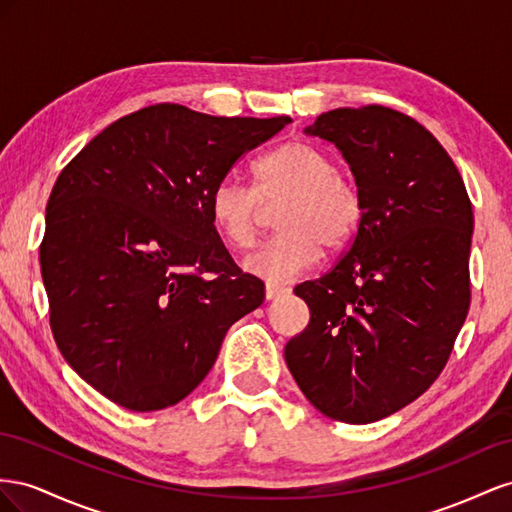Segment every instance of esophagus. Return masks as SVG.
<instances>
[{"instance_id": "esophagus-1", "label": "esophagus", "mask_w": 512, "mask_h": 512, "mask_svg": "<svg viewBox=\"0 0 512 512\" xmlns=\"http://www.w3.org/2000/svg\"><path fill=\"white\" fill-rule=\"evenodd\" d=\"M285 294H289L287 287L272 285V283L266 285V300H276V298H281V296H285Z\"/></svg>"}]
</instances>
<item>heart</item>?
Returning a JSON list of instances; mask_svg holds the SVG:
<instances>
[{"label":"heart","instance_id":"b5f03b06","mask_svg":"<svg viewBox=\"0 0 512 512\" xmlns=\"http://www.w3.org/2000/svg\"><path fill=\"white\" fill-rule=\"evenodd\" d=\"M276 210L281 231L244 259V268L261 279L287 281L309 270L321 255L343 248L362 223L364 203L354 182L339 173L326 150L306 141H289L255 165V191L236 178H223L210 193L216 231L233 248L253 246L264 203Z\"/></svg>","mask_w":512,"mask_h":512}]
</instances>
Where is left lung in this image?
Listing matches in <instances>:
<instances>
[{
  "label": "left lung",
  "instance_id": "obj_1",
  "mask_svg": "<svg viewBox=\"0 0 512 512\" xmlns=\"http://www.w3.org/2000/svg\"><path fill=\"white\" fill-rule=\"evenodd\" d=\"M304 133L337 145L364 212L337 266L294 289L311 321L285 362L321 414L369 425L446 367L470 309L472 203L440 141L399 111L332 109Z\"/></svg>",
  "mask_w": 512,
  "mask_h": 512
}]
</instances>
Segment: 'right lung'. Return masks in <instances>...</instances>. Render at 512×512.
Listing matches in <instances>:
<instances>
[{
  "label": "right lung",
  "mask_w": 512,
  "mask_h": 512,
  "mask_svg": "<svg viewBox=\"0 0 512 512\" xmlns=\"http://www.w3.org/2000/svg\"><path fill=\"white\" fill-rule=\"evenodd\" d=\"M289 122L165 102L113 122L62 169L40 244L51 330L109 401L133 412L180 403L231 324L264 302V283L218 238L210 193Z\"/></svg>",
  "instance_id": "right-lung-1"
}]
</instances>
